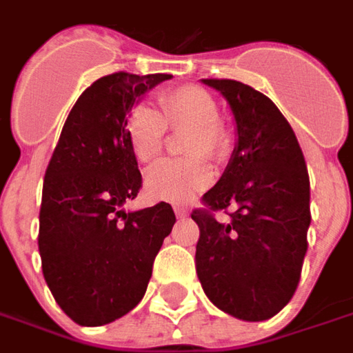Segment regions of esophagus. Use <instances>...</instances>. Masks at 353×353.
<instances>
[{
    "mask_svg": "<svg viewBox=\"0 0 353 353\" xmlns=\"http://www.w3.org/2000/svg\"><path fill=\"white\" fill-rule=\"evenodd\" d=\"M174 212H176L177 217H185V215L189 214V208H187V206H179V204H177V206H174Z\"/></svg>",
    "mask_w": 353,
    "mask_h": 353,
    "instance_id": "esophagus-1",
    "label": "esophagus"
}]
</instances>
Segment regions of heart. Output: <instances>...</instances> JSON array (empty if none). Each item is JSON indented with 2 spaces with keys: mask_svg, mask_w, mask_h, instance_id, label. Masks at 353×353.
<instances>
[{
  "mask_svg": "<svg viewBox=\"0 0 353 353\" xmlns=\"http://www.w3.org/2000/svg\"><path fill=\"white\" fill-rule=\"evenodd\" d=\"M159 103L162 117L138 105L126 119V139L132 153L143 164H151L161 157L164 138L170 128H191L187 153L208 154L210 159L221 161L229 153V136L219 121L217 103L200 87L174 88L161 94ZM214 181V168L202 157L187 161H168L149 172L145 181L147 194L161 202L185 204L199 192L208 189Z\"/></svg>",
  "mask_w": 353,
  "mask_h": 353,
  "instance_id": "b5f03b06",
  "label": "heart"
}]
</instances>
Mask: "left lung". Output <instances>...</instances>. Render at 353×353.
Listing matches in <instances>:
<instances>
[{"label":"left lung","instance_id":"1","mask_svg":"<svg viewBox=\"0 0 353 353\" xmlns=\"http://www.w3.org/2000/svg\"><path fill=\"white\" fill-rule=\"evenodd\" d=\"M229 101L236 147L191 217L200 229L196 272L230 316L263 321L291 301L308 250L310 179L293 128L270 98L232 79H202ZM233 208L232 212L226 211ZM225 209L230 219L215 220Z\"/></svg>","mask_w":353,"mask_h":353}]
</instances>
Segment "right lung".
<instances>
[{
  "instance_id": "1",
  "label": "right lung",
  "mask_w": 353,
  "mask_h": 353,
  "mask_svg": "<svg viewBox=\"0 0 353 353\" xmlns=\"http://www.w3.org/2000/svg\"><path fill=\"white\" fill-rule=\"evenodd\" d=\"M168 73L94 81L65 119L43 183L39 255L58 306L85 327L123 318L145 295L153 261L176 223L166 202L124 212L141 189L126 119Z\"/></svg>"
}]
</instances>
